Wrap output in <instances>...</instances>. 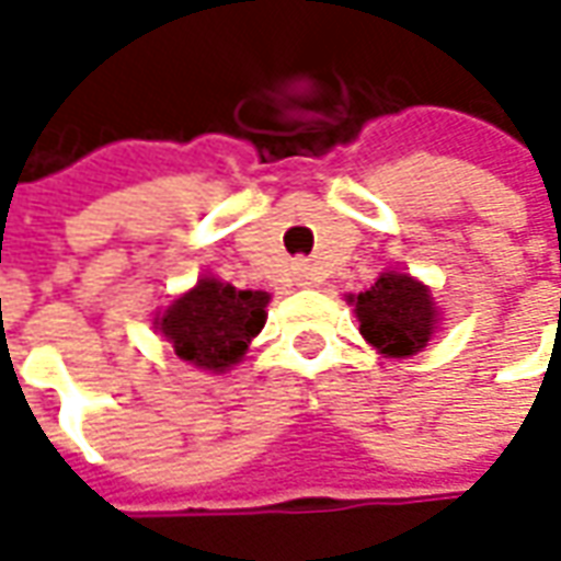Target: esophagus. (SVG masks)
<instances>
[{
	"instance_id": "esophagus-1",
	"label": "esophagus",
	"mask_w": 561,
	"mask_h": 561,
	"mask_svg": "<svg viewBox=\"0 0 561 561\" xmlns=\"http://www.w3.org/2000/svg\"><path fill=\"white\" fill-rule=\"evenodd\" d=\"M291 273H295V282H298V285H313V282H319L317 266L307 261H295Z\"/></svg>"
}]
</instances>
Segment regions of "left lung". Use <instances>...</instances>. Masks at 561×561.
Returning a JSON list of instances; mask_svg holds the SVG:
<instances>
[{
  "mask_svg": "<svg viewBox=\"0 0 561 561\" xmlns=\"http://www.w3.org/2000/svg\"><path fill=\"white\" fill-rule=\"evenodd\" d=\"M435 317L432 291L407 273H385L357 295L359 332L385 357L419 354L435 332Z\"/></svg>",
  "mask_w": 561,
  "mask_h": 561,
  "instance_id": "8db88e82",
  "label": "left lung"
}]
</instances>
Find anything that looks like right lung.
Segmentation results:
<instances>
[{
    "label": "right lung",
    "instance_id": "right-lung-1",
    "mask_svg": "<svg viewBox=\"0 0 561 561\" xmlns=\"http://www.w3.org/2000/svg\"><path fill=\"white\" fill-rule=\"evenodd\" d=\"M266 291H239L236 285L202 279L188 295L176 298L158 319V329L176 357L222 373L239 363L251 339L266 322Z\"/></svg>",
    "mask_w": 561,
    "mask_h": 561
}]
</instances>
